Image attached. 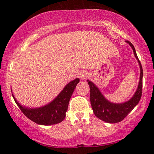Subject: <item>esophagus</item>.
<instances>
[{"label":"esophagus","mask_w":154,"mask_h":154,"mask_svg":"<svg viewBox=\"0 0 154 154\" xmlns=\"http://www.w3.org/2000/svg\"><path fill=\"white\" fill-rule=\"evenodd\" d=\"M79 76L80 79H81V80H85L88 75V73L86 72L81 71V72H80V73L79 74Z\"/></svg>","instance_id":"1"}]
</instances>
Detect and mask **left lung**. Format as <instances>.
Returning a JSON list of instances; mask_svg holds the SVG:
<instances>
[{
  "label": "left lung",
  "mask_w": 154,
  "mask_h": 154,
  "mask_svg": "<svg viewBox=\"0 0 154 154\" xmlns=\"http://www.w3.org/2000/svg\"><path fill=\"white\" fill-rule=\"evenodd\" d=\"M125 42L129 44L133 50L134 57L138 61L140 69V81H139L137 89L134 92V95L127 102L119 103V104L113 103L105 98V97L103 95L99 88L92 81L89 80L87 81L88 82V85L90 86V103H91L92 109L93 110L94 115L98 119L109 123H116L123 121L127 116L128 113L137 106V104L140 102L141 96H142L143 78L142 64L137 57L133 45L128 41H126Z\"/></svg>",
  "instance_id": "8db88e82"
}]
</instances>
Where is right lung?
<instances>
[{"label": "right lung", "mask_w": 154, "mask_h": 154, "mask_svg": "<svg viewBox=\"0 0 154 154\" xmlns=\"http://www.w3.org/2000/svg\"><path fill=\"white\" fill-rule=\"evenodd\" d=\"M79 81V79L77 78L69 82L52 102L38 108L22 106L17 102L12 92V94L19 108L28 119L38 125H54L61 123L65 119L69 100Z\"/></svg>", "instance_id": "1"}]
</instances>
